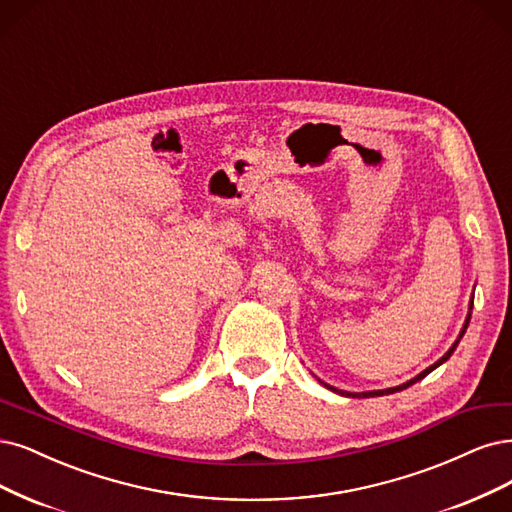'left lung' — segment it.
<instances>
[{"mask_svg":"<svg viewBox=\"0 0 512 512\" xmlns=\"http://www.w3.org/2000/svg\"><path fill=\"white\" fill-rule=\"evenodd\" d=\"M472 305H474V296L470 298V307H468V315H466V322H464V326H462V330H460V334H457V339H455V343L449 347V351L447 354L440 358V360H436L432 366H428L426 370H421V373L417 375V377H413V379H409L407 383H402V385H396V387H385V390H373V392H343V390H337V387H332V385H328V383H324V381H320L324 387H328L330 392H334V394H341V396H347V398H373V396H385V394H394V392H402V390H407L409 385H413V383H417L419 379H424L426 375H430L434 368H438L440 364H445L449 358H451V354L455 351V347L460 345V341H462V337H464V332H466V328H468V324H470V315H472Z\"/></svg>","mask_w":512,"mask_h":512,"instance_id":"8db88e82","label":"left lung"}]
</instances>
